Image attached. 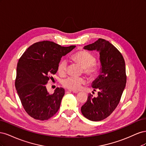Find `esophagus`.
<instances>
[{"label": "esophagus", "mask_w": 146, "mask_h": 146, "mask_svg": "<svg viewBox=\"0 0 146 146\" xmlns=\"http://www.w3.org/2000/svg\"><path fill=\"white\" fill-rule=\"evenodd\" d=\"M69 91L70 92H73V93H77V91H70V90H69Z\"/></svg>", "instance_id": "obj_1"}]
</instances>
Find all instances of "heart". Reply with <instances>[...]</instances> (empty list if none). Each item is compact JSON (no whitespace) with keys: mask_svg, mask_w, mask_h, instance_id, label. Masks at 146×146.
I'll return each mask as SVG.
<instances>
[{"mask_svg":"<svg viewBox=\"0 0 146 146\" xmlns=\"http://www.w3.org/2000/svg\"><path fill=\"white\" fill-rule=\"evenodd\" d=\"M71 58L74 62L81 66L83 68V73L90 78H94L98 75L99 66L95 62L96 58L90 52L85 50L78 51L72 56ZM57 70L60 76H65L68 70L67 61L64 60H61L58 65ZM86 82V79L83 77H70L63 80L62 85L64 88L70 91H77L81 89L82 85L85 84Z\"/></svg>","mask_w":146,"mask_h":146,"instance_id":"1","label":"heart"}]
</instances>
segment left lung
Instances as JSON below:
<instances>
[{
  "label": "left lung",
  "instance_id": "8db88e82",
  "mask_svg": "<svg viewBox=\"0 0 146 146\" xmlns=\"http://www.w3.org/2000/svg\"><path fill=\"white\" fill-rule=\"evenodd\" d=\"M84 49L98 51L102 67L99 76L92 83L94 91H98V96H88L81 111L89 120L99 121L109 116L121 100L127 82L125 61L112 44L102 38L85 46Z\"/></svg>",
  "mask_w": 146,
  "mask_h": 146
}]
</instances>
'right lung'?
<instances>
[{
	"label": "right lung",
	"mask_w": 146,
	"mask_h": 146,
	"mask_svg": "<svg viewBox=\"0 0 146 146\" xmlns=\"http://www.w3.org/2000/svg\"><path fill=\"white\" fill-rule=\"evenodd\" d=\"M76 46L63 47L48 41L30 46L19 58L17 65L15 87L21 104L29 116L44 121L58 111L64 95L63 88H56L50 94L46 85L57 72L61 57Z\"/></svg>",
	"instance_id": "1"
}]
</instances>
